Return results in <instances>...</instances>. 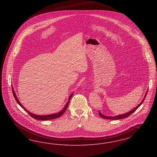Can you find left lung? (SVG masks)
<instances>
[{
  "mask_svg": "<svg viewBox=\"0 0 157 157\" xmlns=\"http://www.w3.org/2000/svg\"><path fill=\"white\" fill-rule=\"evenodd\" d=\"M147 92H148V90L147 91V92H146V94H145V96H144V98L143 100L141 101V102L140 104L138 105L136 107H135L133 109H132L131 111H130L129 112H127L126 113L119 115H117V116H115V117H108V116H105L104 115L102 114V113L100 112V111H99V116H100L101 118H104V119H107V120H117L127 118V117H129L130 115H131L133 112H134L140 106V105L142 104V103H143V102H144V101L145 100V98L146 96H147Z\"/></svg>",
  "mask_w": 157,
  "mask_h": 157,
  "instance_id": "8db88e82",
  "label": "left lung"
}]
</instances>
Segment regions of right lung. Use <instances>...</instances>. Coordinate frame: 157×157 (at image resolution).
Here are the masks:
<instances>
[{
    "label": "right lung",
    "instance_id": "add662e5",
    "mask_svg": "<svg viewBox=\"0 0 157 157\" xmlns=\"http://www.w3.org/2000/svg\"><path fill=\"white\" fill-rule=\"evenodd\" d=\"M12 92H13V96H14L15 100H16V101L17 102V103L25 111H26V112H28V113L30 115V117H32V118H34V119H35V120H41V121L53 120V119H55V118H59V117H60L61 115H62L64 113V112L66 111V110H67V106H68L69 103V101H70V100H71V97H72V95H73V94H74L72 93V94L69 96L68 102L67 103L66 105L65 106L64 108H63L61 111H60V112H58V113H52V114H51V115H38L33 114V113H31V112H29L26 109H25V108L24 106H23L21 104V103L19 102V101L18 100L17 98L16 97V94H15V91H14V90H13V87H12Z\"/></svg>",
    "mask_w": 157,
    "mask_h": 157
}]
</instances>
